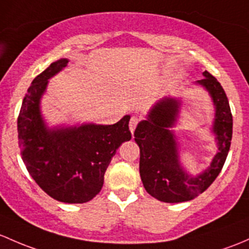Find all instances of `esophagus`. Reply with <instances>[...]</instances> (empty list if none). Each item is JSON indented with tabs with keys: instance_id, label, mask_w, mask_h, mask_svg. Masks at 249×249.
Here are the masks:
<instances>
[{
	"instance_id": "1",
	"label": "esophagus",
	"mask_w": 249,
	"mask_h": 249,
	"mask_svg": "<svg viewBox=\"0 0 249 249\" xmlns=\"http://www.w3.org/2000/svg\"><path fill=\"white\" fill-rule=\"evenodd\" d=\"M137 124H138V119L136 117H132L131 119H130V123H129L130 131H131L132 135H133V132H135V129H136V126H137Z\"/></svg>"
}]
</instances>
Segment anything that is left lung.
<instances>
[{"instance_id":"obj_1","label":"left lung","mask_w":249,"mask_h":249,"mask_svg":"<svg viewBox=\"0 0 249 249\" xmlns=\"http://www.w3.org/2000/svg\"><path fill=\"white\" fill-rule=\"evenodd\" d=\"M203 80L195 85L210 95L214 108L211 126L217 145L210 166L197 175L184 168L180 160V143L173 127L180 118L181 98L167 96L148 112L135 130V141L140 146V174L145 191L164 203H182L195 199L218 177L232 136V117L228 98L221 83L210 72H203Z\"/></svg>"}]
</instances>
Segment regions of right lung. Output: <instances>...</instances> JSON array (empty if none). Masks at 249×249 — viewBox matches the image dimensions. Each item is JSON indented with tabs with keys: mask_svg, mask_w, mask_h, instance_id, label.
I'll return each mask as SVG.
<instances>
[{
	"mask_svg": "<svg viewBox=\"0 0 249 249\" xmlns=\"http://www.w3.org/2000/svg\"><path fill=\"white\" fill-rule=\"evenodd\" d=\"M69 59L50 64L31 83L18 118L21 158L39 187L53 199L82 204L93 199L104 185V175L117 149L131 140L130 116L113 125L83 123L49 126L41 113V98L49 80Z\"/></svg>",
	"mask_w": 249,
	"mask_h": 249,
	"instance_id": "add662e5",
	"label": "right lung"
}]
</instances>
